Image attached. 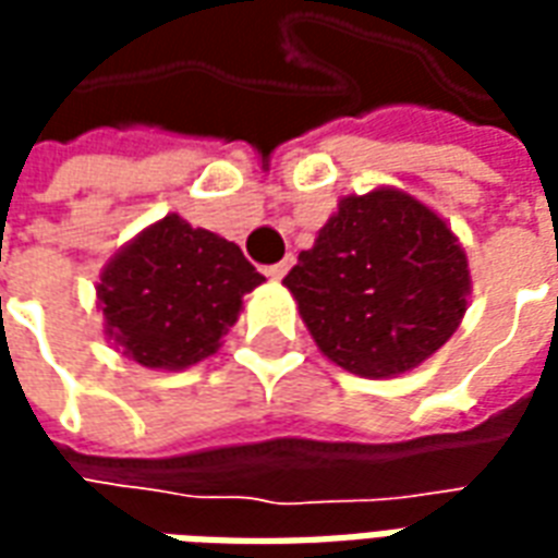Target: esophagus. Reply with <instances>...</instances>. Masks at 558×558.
Masks as SVG:
<instances>
[{
	"label": "esophagus",
	"mask_w": 558,
	"mask_h": 558,
	"mask_svg": "<svg viewBox=\"0 0 558 558\" xmlns=\"http://www.w3.org/2000/svg\"><path fill=\"white\" fill-rule=\"evenodd\" d=\"M290 268H292V256H287V259H280V263H275V266H268L266 275L271 280H280L287 271H290Z\"/></svg>",
	"instance_id": "esophagus-1"
}]
</instances>
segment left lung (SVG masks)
Wrapping results in <instances>:
<instances>
[{"label": "left lung", "instance_id": "obj_1", "mask_svg": "<svg viewBox=\"0 0 558 558\" xmlns=\"http://www.w3.org/2000/svg\"><path fill=\"white\" fill-rule=\"evenodd\" d=\"M283 283L319 352L367 379L427 362L457 331L472 292L451 227L398 187L343 196Z\"/></svg>", "mask_w": 558, "mask_h": 558}]
</instances>
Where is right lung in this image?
<instances>
[{"label": "right lung", "instance_id": "add662e5", "mask_svg": "<svg viewBox=\"0 0 558 558\" xmlns=\"http://www.w3.org/2000/svg\"><path fill=\"white\" fill-rule=\"evenodd\" d=\"M263 280L239 244L167 215L104 266V335L148 371H184L218 352Z\"/></svg>", "mask_w": 558, "mask_h": 558}]
</instances>
